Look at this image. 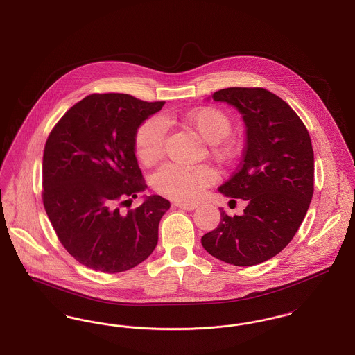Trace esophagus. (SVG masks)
<instances>
[{"label": "esophagus", "mask_w": 355, "mask_h": 355, "mask_svg": "<svg viewBox=\"0 0 355 355\" xmlns=\"http://www.w3.org/2000/svg\"><path fill=\"white\" fill-rule=\"evenodd\" d=\"M175 207L184 210H194L198 205L197 204H188V202H175Z\"/></svg>", "instance_id": "1"}]
</instances>
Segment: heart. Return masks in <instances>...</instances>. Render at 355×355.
Returning a JSON list of instances; mask_svg holds the SVG:
<instances>
[{
  "label": "heart",
  "mask_w": 355,
  "mask_h": 355,
  "mask_svg": "<svg viewBox=\"0 0 355 355\" xmlns=\"http://www.w3.org/2000/svg\"><path fill=\"white\" fill-rule=\"evenodd\" d=\"M182 122L193 128L205 142L218 147L223 158L233 155L232 147H220L230 132V116L216 107H198L182 115ZM166 141V125L162 118L154 116L141 125L135 135V148L138 158L150 165L164 153ZM214 180L208 167L164 165L153 175L154 189L180 202L196 201Z\"/></svg>",
  "instance_id": "1"
}]
</instances>
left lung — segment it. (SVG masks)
Wrapping results in <instances>:
<instances>
[{
	"label": "left lung",
	"instance_id": "left-lung-1",
	"mask_svg": "<svg viewBox=\"0 0 355 355\" xmlns=\"http://www.w3.org/2000/svg\"><path fill=\"white\" fill-rule=\"evenodd\" d=\"M214 102L233 105L245 125V148L237 171L218 191L247 201L241 216L220 208L218 227L201 244L216 259L250 267L284 250L299 230L313 193L310 134L283 99L264 88H224Z\"/></svg>",
	"mask_w": 355,
	"mask_h": 355
}]
</instances>
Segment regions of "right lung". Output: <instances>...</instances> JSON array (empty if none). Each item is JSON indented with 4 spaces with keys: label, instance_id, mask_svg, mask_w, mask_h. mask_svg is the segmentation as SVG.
I'll list each match as a JSON object with an SVG mask.
<instances>
[{
    "label": "right lung",
    "instance_id": "right-lung-1",
    "mask_svg": "<svg viewBox=\"0 0 355 355\" xmlns=\"http://www.w3.org/2000/svg\"><path fill=\"white\" fill-rule=\"evenodd\" d=\"M165 102L127 94H94L71 107L51 131L42 157V202L64 248L80 264L105 273L127 271L153 253L170 208L145 196L135 157L138 128Z\"/></svg>",
    "mask_w": 355,
    "mask_h": 355
}]
</instances>
